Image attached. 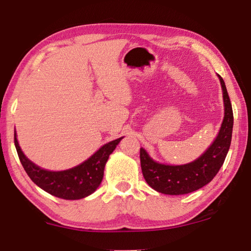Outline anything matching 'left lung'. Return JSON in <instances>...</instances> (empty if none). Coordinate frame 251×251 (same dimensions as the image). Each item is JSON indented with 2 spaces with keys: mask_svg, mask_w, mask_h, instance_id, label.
Returning <instances> with one entry per match:
<instances>
[{
  "mask_svg": "<svg viewBox=\"0 0 251 251\" xmlns=\"http://www.w3.org/2000/svg\"><path fill=\"white\" fill-rule=\"evenodd\" d=\"M218 77L223 88L224 121L214 143L199 158L189 164L172 166L152 160L147 151L141 148L143 176L156 192L166 195L193 193L210 182L223 166L231 143L233 114L226 85L222 76L218 75Z\"/></svg>",
  "mask_w": 251,
  "mask_h": 251,
  "instance_id": "left-lung-1",
  "label": "left lung"
}]
</instances>
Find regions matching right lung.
<instances>
[{
    "instance_id": "add662e5",
    "label": "right lung",
    "mask_w": 251,
    "mask_h": 251,
    "mask_svg": "<svg viewBox=\"0 0 251 251\" xmlns=\"http://www.w3.org/2000/svg\"><path fill=\"white\" fill-rule=\"evenodd\" d=\"M122 138L105 144L78 166L67 171L50 172L39 167L23 154L14 133V144L20 161L32 181L46 193L67 201L82 199L95 192L103 180L106 161Z\"/></svg>"
}]
</instances>
